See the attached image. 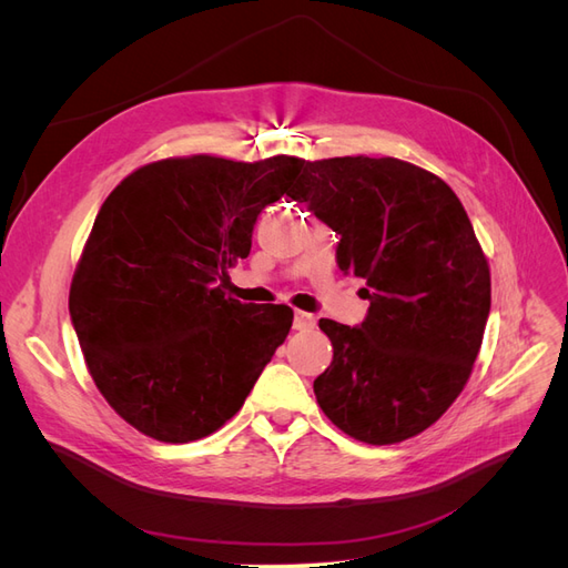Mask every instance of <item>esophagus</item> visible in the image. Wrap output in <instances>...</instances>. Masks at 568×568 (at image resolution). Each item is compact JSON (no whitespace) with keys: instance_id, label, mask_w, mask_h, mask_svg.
<instances>
[{"instance_id":"obj_1","label":"esophagus","mask_w":568,"mask_h":568,"mask_svg":"<svg viewBox=\"0 0 568 568\" xmlns=\"http://www.w3.org/2000/svg\"><path fill=\"white\" fill-rule=\"evenodd\" d=\"M294 329H296V332H311V329H315V317H313L311 313L298 311V313L294 315Z\"/></svg>"}]
</instances>
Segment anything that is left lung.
Listing matches in <instances>:
<instances>
[{"mask_svg": "<svg viewBox=\"0 0 568 568\" xmlns=\"http://www.w3.org/2000/svg\"><path fill=\"white\" fill-rule=\"evenodd\" d=\"M367 282L357 326L320 320L334 359L313 384L343 434L400 443L440 419L467 384L490 313V270L467 211L440 178L398 159L305 165L298 192Z\"/></svg>", "mask_w": 568, "mask_h": 568, "instance_id": "8db88e82", "label": "left lung"}]
</instances>
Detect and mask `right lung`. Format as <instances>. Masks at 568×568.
I'll use <instances>...</instances> for the list:
<instances>
[{"mask_svg": "<svg viewBox=\"0 0 568 568\" xmlns=\"http://www.w3.org/2000/svg\"><path fill=\"white\" fill-rule=\"evenodd\" d=\"M303 159H165L101 205L68 311L109 405L163 443L209 436L242 409L294 322L288 305L227 296L265 205L291 194Z\"/></svg>", "mask_w": 568, "mask_h": 568, "instance_id": "1", "label": "right lung"}]
</instances>
